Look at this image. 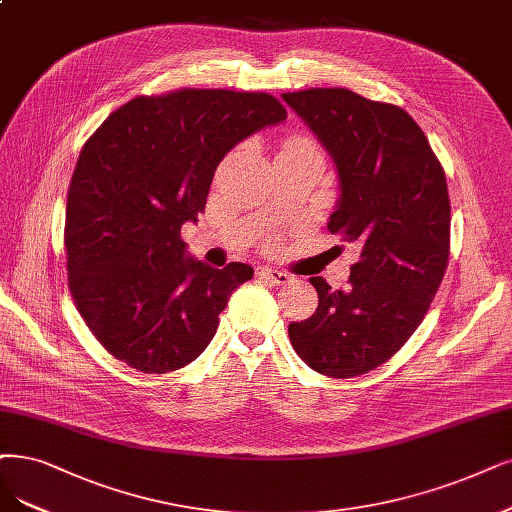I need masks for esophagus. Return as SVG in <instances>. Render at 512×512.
Masks as SVG:
<instances>
[{
    "label": "esophagus",
    "mask_w": 512,
    "mask_h": 512,
    "mask_svg": "<svg viewBox=\"0 0 512 512\" xmlns=\"http://www.w3.org/2000/svg\"><path fill=\"white\" fill-rule=\"evenodd\" d=\"M259 276L266 280V282H272V285L280 287V285H287V282L291 280V276L287 272H280V270H272V268H263L259 270Z\"/></svg>",
    "instance_id": "esophagus-1"
}]
</instances>
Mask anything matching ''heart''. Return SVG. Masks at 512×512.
<instances>
[{"label":"heart","mask_w":512,"mask_h":512,"mask_svg":"<svg viewBox=\"0 0 512 512\" xmlns=\"http://www.w3.org/2000/svg\"><path fill=\"white\" fill-rule=\"evenodd\" d=\"M285 149H316V145L306 137H293L287 141Z\"/></svg>","instance_id":"obj_1"}]
</instances>
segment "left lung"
<instances>
[{"mask_svg": "<svg viewBox=\"0 0 512 512\" xmlns=\"http://www.w3.org/2000/svg\"><path fill=\"white\" fill-rule=\"evenodd\" d=\"M282 99L335 160L342 194L329 232L361 249L346 291L310 278L318 308L289 325V339L308 367L344 380L399 352L441 287L451 223L445 170L399 105L348 88H308Z\"/></svg>", "mask_w": 512, "mask_h": 512, "instance_id": "left-lung-1", "label": "left lung"}]
</instances>
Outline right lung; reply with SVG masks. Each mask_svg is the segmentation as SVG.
<instances>
[{
    "mask_svg": "<svg viewBox=\"0 0 512 512\" xmlns=\"http://www.w3.org/2000/svg\"><path fill=\"white\" fill-rule=\"evenodd\" d=\"M287 118L268 92L179 88L124 103L84 143L67 192V282L118 361L177 371L204 352L246 263L185 259L181 225L204 213L223 156Z\"/></svg>",
    "mask_w": 512,
    "mask_h": 512,
    "instance_id": "obj_1",
    "label": "right lung"
}]
</instances>
